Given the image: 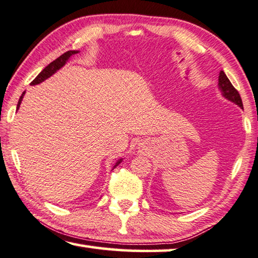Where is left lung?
<instances>
[{
	"label": "left lung",
	"instance_id": "1",
	"mask_svg": "<svg viewBox=\"0 0 258 258\" xmlns=\"http://www.w3.org/2000/svg\"><path fill=\"white\" fill-rule=\"evenodd\" d=\"M218 86H219V90L221 91V95L226 98V99L233 102V104L238 105L241 109H243L239 92L236 90L235 87H233L231 82L229 81L228 77L226 76V73H224L223 71H220Z\"/></svg>",
	"mask_w": 258,
	"mask_h": 258
}]
</instances>
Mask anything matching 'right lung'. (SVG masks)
Masks as SVG:
<instances>
[{
  "instance_id": "add662e5",
  "label": "right lung",
  "mask_w": 258,
  "mask_h": 258,
  "mask_svg": "<svg viewBox=\"0 0 258 258\" xmlns=\"http://www.w3.org/2000/svg\"><path fill=\"white\" fill-rule=\"evenodd\" d=\"M78 53H79V50H69V51H67V53H64L63 55H60L58 58H56L55 60H53V62L49 63V64L47 65V67H46V68L43 70V71H41V72L38 74V76H37V77L35 78V80L30 83L31 86H35V84H39V83H41L43 81H45L46 79H48L49 77L53 76V74H54L55 72H57L60 68H63L64 65L67 64L69 58L71 57L72 55H76V54H78ZM25 93H26V91L22 92L20 99H19V101H18L17 110L19 109V107H20V104H21V101H22L23 96H25ZM121 161H123V159H119V160L116 161V163H115L114 167H113V170L115 169V168H116L117 166L119 165V163H120Z\"/></svg>"
}]
</instances>
